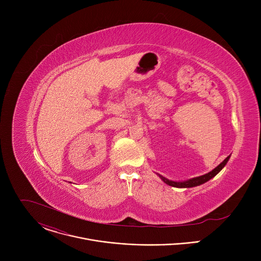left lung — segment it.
Wrapping results in <instances>:
<instances>
[{
  "mask_svg": "<svg viewBox=\"0 0 261 261\" xmlns=\"http://www.w3.org/2000/svg\"><path fill=\"white\" fill-rule=\"evenodd\" d=\"M230 158V155L223 161L221 162L217 167H215L212 171L203 174V175H200V176H196V177H192V178H189V179H186V180H181V181H176V180H171V179H168L166 178L165 176L159 174V173H156L159 175V177L165 182L167 184L168 186H171V187H175V188H192V187H196V186H199V185H202L204 182H206L207 180H210L211 178H213L215 175H217L222 169L223 167H224L228 160Z\"/></svg>",
  "mask_w": 261,
  "mask_h": 261,
  "instance_id": "left-lung-1",
  "label": "left lung"
}]
</instances>
